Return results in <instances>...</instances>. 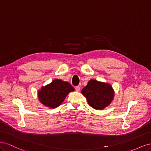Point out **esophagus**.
Returning <instances> with one entry per match:
<instances>
[{"instance_id": "1", "label": "esophagus", "mask_w": 151, "mask_h": 151, "mask_svg": "<svg viewBox=\"0 0 151 151\" xmlns=\"http://www.w3.org/2000/svg\"><path fill=\"white\" fill-rule=\"evenodd\" d=\"M75 89H76V90L77 91H79L80 89H81V87L79 86H76V87H75Z\"/></svg>"}]
</instances>
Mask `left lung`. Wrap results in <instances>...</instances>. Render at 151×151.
I'll list each match as a JSON object with an SVG mask.
<instances>
[{
  "mask_svg": "<svg viewBox=\"0 0 151 151\" xmlns=\"http://www.w3.org/2000/svg\"><path fill=\"white\" fill-rule=\"evenodd\" d=\"M90 106L96 109H103L111 103L114 91L110 84L91 79L81 91Z\"/></svg>",
  "mask_w": 151,
  "mask_h": 151,
  "instance_id": "obj_1",
  "label": "left lung"
}]
</instances>
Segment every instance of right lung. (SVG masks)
<instances>
[{
  "label": "right lung",
  "instance_id": "add662e5",
  "mask_svg": "<svg viewBox=\"0 0 151 151\" xmlns=\"http://www.w3.org/2000/svg\"><path fill=\"white\" fill-rule=\"evenodd\" d=\"M74 91V88L68 82L55 79L42 87L38 95L40 101L43 105L50 108H55L60 106L68 94Z\"/></svg>",
  "mask_w": 151,
  "mask_h": 151
}]
</instances>
